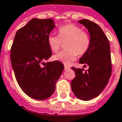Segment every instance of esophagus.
<instances>
[{
  "label": "esophagus",
  "mask_w": 122,
  "mask_h": 122,
  "mask_svg": "<svg viewBox=\"0 0 122 122\" xmlns=\"http://www.w3.org/2000/svg\"><path fill=\"white\" fill-rule=\"evenodd\" d=\"M69 66H64V69L65 70H67V69H69Z\"/></svg>",
  "instance_id": "obj_1"
}]
</instances>
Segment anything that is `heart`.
<instances>
[{"label":"heart","mask_w":122,"mask_h":122,"mask_svg":"<svg viewBox=\"0 0 122 122\" xmlns=\"http://www.w3.org/2000/svg\"><path fill=\"white\" fill-rule=\"evenodd\" d=\"M47 42L53 52H57L62 42H66V50H63L55 55L53 59L70 65L76 60L77 55L81 56L85 54L90 45V37L85 31L78 25L72 23L67 24L58 29V36L50 34Z\"/></svg>","instance_id":"heart-1"}]
</instances>
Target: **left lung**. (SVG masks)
I'll return each instance as SVG.
<instances>
[{"instance_id": "8db88e82", "label": "left lung", "mask_w": 122, "mask_h": 122, "mask_svg": "<svg viewBox=\"0 0 122 122\" xmlns=\"http://www.w3.org/2000/svg\"><path fill=\"white\" fill-rule=\"evenodd\" d=\"M78 22L85 26L90 36V45L85 54L80 59V64L88 69L72 67L75 78L71 81L72 90L76 97L89 101L97 97L104 89L111 75L110 45L107 37L97 23L86 19Z\"/></svg>"}]
</instances>
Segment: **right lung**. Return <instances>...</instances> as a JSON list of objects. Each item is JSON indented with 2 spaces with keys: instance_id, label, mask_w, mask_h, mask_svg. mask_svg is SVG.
Here are the masks:
<instances>
[{
  "instance_id": "1",
  "label": "right lung",
  "mask_w": 122,
  "mask_h": 122,
  "mask_svg": "<svg viewBox=\"0 0 122 122\" xmlns=\"http://www.w3.org/2000/svg\"><path fill=\"white\" fill-rule=\"evenodd\" d=\"M55 27L50 18L32 19L17 31L11 46V65L17 82L34 99H46L54 93L64 69L59 61L43 62L52 55L47 38Z\"/></svg>"
}]
</instances>
